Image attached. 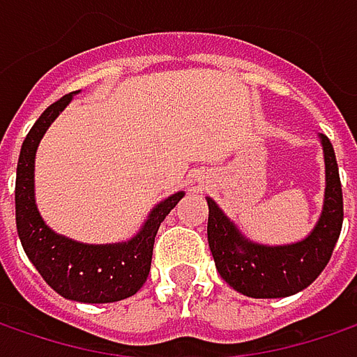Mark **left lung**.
Here are the masks:
<instances>
[{
	"mask_svg": "<svg viewBox=\"0 0 357 357\" xmlns=\"http://www.w3.org/2000/svg\"><path fill=\"white\" fill-rule=\"evenodd\" d=\"M325 161V194L321 214L303 241L261 244L238 230L220 206L208 202V244L220 277L252 299H281L313 283L331 259L344 224V196L333 147L319 135Z\"/></svg>",
	"mask_w": 357,
	"mask_h": 357,
	"instance_id": "1",
	"label": "left lung"
}]
</instances>
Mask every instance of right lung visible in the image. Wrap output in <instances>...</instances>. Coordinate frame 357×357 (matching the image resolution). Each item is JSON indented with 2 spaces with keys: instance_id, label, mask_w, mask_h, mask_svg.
<instances>
[{
  "instance_id": "obj_1",
  "label": "right lung",
  "mask_w": 357,
  "mask_h": 357,
  "mask_svg": "<svg viewBox=\"0 0 357 357\" xmlns=\"http://www.w3.org/2000/svg\"><path fill=\"white\" fill-rule=\"evenodd\" d=\"M74 95L70 93L50 105L22 143L15 174L17 236L36 271L58 295L78 303H115L135 295L147 281L159 224L185 192H176L153 206L139 232L125 242L86 244L54 232L36 206V151L48 127Z\"/></svg>"
}]
</instances>
